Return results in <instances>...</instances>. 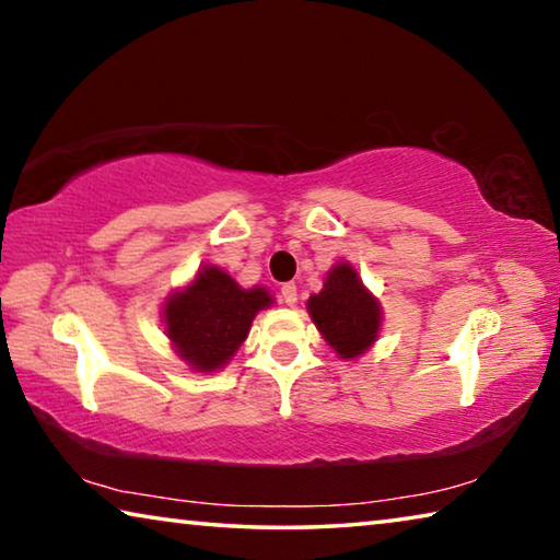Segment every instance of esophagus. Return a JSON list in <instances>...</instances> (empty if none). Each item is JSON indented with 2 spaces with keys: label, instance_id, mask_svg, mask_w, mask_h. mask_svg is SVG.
Here are the masks:
<instances>
[{
  "label": "esophagus",
  "instance_id": "obj_1",
  "mask_svg": "<svg viewBox=\"0 0 560 560\" xmlns=\"http://www.w3.org/2000/svg\"><path fill=\"white\" fill-rule=\"evenodd\" d=\"M281 301L287 303V306H296V301H299V291H296V283L293 281H289V283H283L281 287Z\"/></svg>",
  "mask_w": 560,
  "mask_h": 560
}]
</instances>
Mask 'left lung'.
<instances>
[{
	"mask_svg": "<svg viewBox=\"0 0 560 560\" xmlns=\"http://www.w3.org/2000/svg\"><path fill=\"white\" fill-rule=\"evenodd\" d=\"M306 308L326 343L343 360L368 353L381 336V301L348 261H338L328 269L324 289L306 301Z\"/></svg>",
	"mask_w": 560,
	"mask_h": 560,
	"instance_id": "obj_1",
	"label": "left lung"
}]
</instances>
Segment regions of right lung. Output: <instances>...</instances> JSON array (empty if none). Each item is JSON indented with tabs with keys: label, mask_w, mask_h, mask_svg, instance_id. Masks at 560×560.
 <instances>
[{
	"label": "right lung",
	"mask_w": 560,
	"mask_h": 560,
	"mask_svg": "<svg viewBox=\"0 0 560 560\" xmlns=\"http://www.w3.org/2000/svg\"><path fill=\"white\" fill-rule=\"evenodd\" d=\"M271 303L264 287L244 289L232 273L205 264L183 289L165 296V336L189 371L217 373L249 336L254 316Z\"/></svg>",
	"instance_id": "add662e5"
}]
</instances>
